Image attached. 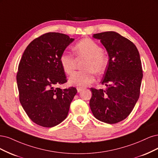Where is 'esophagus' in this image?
<instances>
[{
	"mask_svg": "<svg viewBox=\"0 0 158 158\" xmlns=\"http://www.w3.org/2000/svg\"><path fill=\"white\" fill-rule=\"evenodd\" d=\"M77 92H78V93H80L81 90H83V88H81V87H77Z\"/></svg>",
	"mask_w": 158,
	"mask_h": 158,
	"instance_id": "1",
	"label": "esophagus"
}]
</instances>
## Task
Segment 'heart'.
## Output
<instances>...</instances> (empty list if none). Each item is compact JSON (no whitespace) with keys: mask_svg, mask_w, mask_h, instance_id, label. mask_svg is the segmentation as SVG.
Segmentation results:
<instances>
[{"mask_svg":"<svg viewBox=\"0 0 158 158\" xmlns=\"http://www.w3.org/2000/svg\"><path fill=\"white\" fill-rule=\"evenodd\" d=\"M74 52L78 58H85L83 64L84 70L73 72L69 78V83L84 87L94 81V74L104 72L108 60L103 53V48L91 39L81 40L73 47ZM60 64L67 74H71L75 69L76 60L73 56L68 52H64L60 58Z\"/></svg>","mask_w":158,"mask_h":158,"instance_id":"1","label":"heart"}]
</instances>
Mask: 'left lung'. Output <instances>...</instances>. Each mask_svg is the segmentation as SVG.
Returning a JSON list of instances; mask_svg holds the SVG:
<instances>
[{"instance_id": "1", "label": "left lung", "mask_w": 158, "mask_h": 158, "mask_svg": "<svg viewBox=\"0 0 158 158\" xmlns=\"http://www.w3.org/2000/svg\"><path fill=\"white\" fill-rule=\"evenodd\" d=\"M100 40L109 56L101 81L106 90L91 88L90 108L95 118L109 124L123 121L138 100L142 79L139 50L131 40L114 31L93 35Z\"/></svg>"}]
</instances>
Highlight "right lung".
<instances>
[{
	"label": "right lung",
	"instance_id": "right-lung-1",
	"mask_svg": "<svg viewBox=\"0 0 158 158\" xmlns=\"http://www.w3.org/2000/svg\"><path fill=\"white\" fill-rule=\"evenodd\" d=\"M74 39L47 33L29 43L22 55L16 75L19 102L29 118L40 126L52 127L67 118L77 90L61 89L67 82L60 58Z\"/></svg>",
	"mask_w": 158,
	"mask_h": 158
}]
</instances>
